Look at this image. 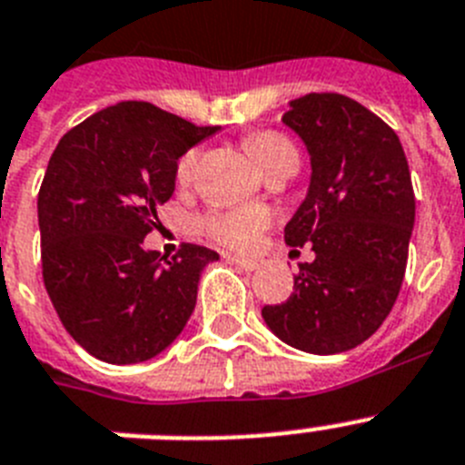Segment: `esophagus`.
<instances>
[{
  "instance_id": "34e87169",
  "label": "esophagus",
  "mask_w": 465,
  "mask_h": 465,
  "mask_svg": "<svg viewBox=\"0 0 465 465\" xmlns=\"http://www.w3.org/2000/svg\"><path fill=\"white\" fill-rule=\"evenodd\" d=\"M223 259L228 261L230 265H237V268H242V271H256V268H259V261L242 259V256H235V253H225Z\"/></svg>"
}]
</instances>
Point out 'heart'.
Instances as JSON below:
<instances>
[{"instance_id": "obj_1", "label": "heart", "mask_w": 465, "mask_h": 465, "mask_svg": "<svg viewBox=\"0 0 465 465\" xmlns=\"http://www.w3.org/2000/svg\"><path fill=\"white\" fill-rule=\"evenodd\" d=\"M247 150L253 157V162L268 172L271 166L282 164V162H299L296 145L287 136H282L277 131H259L247 138ZM197 166V150L188 153L178 160L176 178L178 183H188ZM268 225V213L261 209H242V212H216L206 216L204 228L206 232L218 240L225 247L232 249H249L253 242L259 240L261 230Z\"/></svg>"}]
</instances>
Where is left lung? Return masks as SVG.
Wrapping results in <instances>:
<instances>
[{
    "label": "left lung",
    "instance_id": "obj_1",
    "mask_svg": "<svg viewBox=\"0 0 465 465\" xmlns=\"http://www.w3.org/2000/svg\"><path fill=\"white\" fill-rule=\"evenodd\" d=\"M282 122L311 154V185L284 228L289 247L312 244L293 293L265 305L272 334L312 355L360 346L398 299L414 228V188L398 134L341 94H305Z\"/></svg>",
    "mask_w": 465,
    "mask_h": 465
}]
</instances>
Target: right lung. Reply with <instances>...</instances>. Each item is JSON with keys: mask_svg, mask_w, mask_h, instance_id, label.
<instances>
[{"mask_svg": "<svg viewBox=\"0 0 465 465\" xmlns=\"http://www.w3.org/2000/svg\"><path fill=\"white\" fill-rule=\"evenodd\" d=\"M218 126H194L143 101L86 117L58 141L37 197L42 277L67 334L110 364L172 346L218 253L183 244L172 261L143 240L176 188L178 157Z\"/></svg>", "mask_w": 465, "mask_h": 465, "instance_id": "add662e5", "label": "right lung"}]
</instances>
